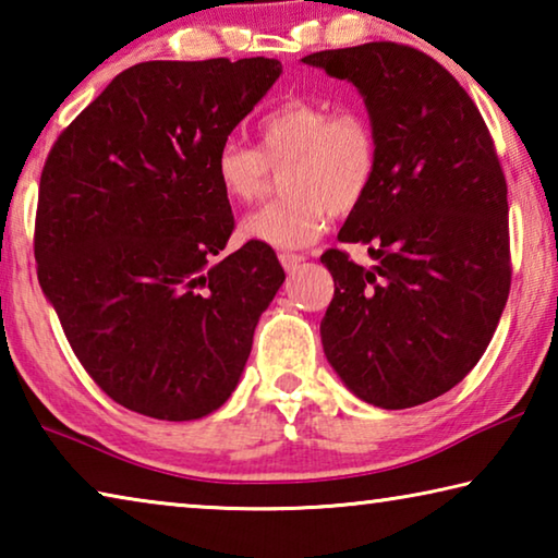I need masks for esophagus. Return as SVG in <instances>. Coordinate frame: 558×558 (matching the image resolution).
<instances>
[{
	"label": "esophagus",
	"mask_w": 558,
	"mask_h": 558,
	"mask_svg": "<svg viewBox=\"0 0 558 558\" xmlns=\"http://www.w3.org/2000/svg\"><path fill=\"white\" fill-rule=\"evenodd\" d=\"M302 260H305V258L298 256V253H280V263H282V268H286L288 272H295V268L300 266Z\"/></svg>",
	"instance_id": "1"
}]
</instances>
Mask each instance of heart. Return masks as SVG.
<instances>
[{"label":"heart","instance_id":"b5f03b06","mask_svg":"<svg viewBox=\"0 0 558 558\" xmlns=\"http://www.w3.org/2000/svg\"><path fill=\"white\" fill-rule=\"evenodd\" d=\"M256 135L258 149L226 140L214 157L223 196L241 206L263 199L270 174L289 169L282 177L288 199L243 221L248 241L305 248L325 233L329 214H352L369 196L379 169V135L364 110L286 98L263 112Z\"/></svg>","mask_w":558,"mask_h":558}]
</instances>
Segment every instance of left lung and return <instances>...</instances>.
<instances>
[{
    "label": "left lung",
    "instance_id": "obj_1",
    "mask_svg": "<svg viewBox=\"0 0 558 558\" xmlns=\"http://www.w3.org/2000/svg\"><path fill=\"white\" fill-rule=\"evenodd\" d=\"M352 81L379 135L374 186L323 260L335 298L327 362L379 409H411L460 384L493 339L512 286L507 182L465 88L413 46L372 41L302 59Z\"/></svg>",
    "mask_w": 558,
    "mask_h": 558
}]
</instances>
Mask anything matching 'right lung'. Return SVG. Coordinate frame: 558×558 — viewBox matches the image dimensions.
I'll return each mask as SVG.
<instances>
[{
	"instance_id": "obj_1",
	"label": "right lung",
	"mask_w": 558,
	"mask_h": 558,
	"mask_svg": "<svg viewBox=\"0 0 558 558\" xmlns=\"http://www.w3.org/2000/svg\"><path fill=\"white\" fill-rule=\"evenodd\" d=\"M282 73L276 59L145 61L46 157L36 272L83 369L125 409L194 421L226 403L286 280L233 233L214 157Z\"/></svg>"
}]
</instances>
